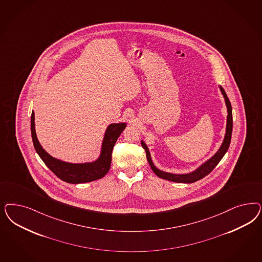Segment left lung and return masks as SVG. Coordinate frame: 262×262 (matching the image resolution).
Wrapping results in <instances>:
<instances>
[{"label":"left lung","mask_w":262,"mask_h":262,"mask_svg":"<svg viewBox=\"0 0 262 262\" xmlns=\"http://www.w3.org/2000/svg\"><path fill=\"white\" fill-rule=\"evenodd\" d=\"M220 91L224 96L225 103L227 106V112H228V116H227V125H226V134L224 137L223 143L221 144L219 149L216 151V153L211 156L209 159L205 161L201 166H199L196 169L187 172V173H171L168 171H164L161 170L155 167V165L153 164V161L151 159V155L149 149L147 147V145L145 144L144 141H141L142 146L144 147V150L146 152V159L148 161L150 168H151L153 172L158 177V178L172 181V182H178V183H193L200 179L206 177L208 173H210L213 169L219 164L220 161L222 160V158L224 157V155L228 151L229 144H230V140H231V134H232V108H231V104L228 100V97L227 96V93L225 92V90L219 85Z\"/></svg>","instance_id":"1"}]
</instances>
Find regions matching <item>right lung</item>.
<instances>
[{
  "label": "right lung",
  "mask_w": 262,
  "mask_h": 262,
  "mask_svg": "<svg viewBox=\"0 0 262 262\" xmlns=\"http://www.w3.org/2000/svg\"><path fill=\"white\" fill-rule=\"evenodd\" d=\"M126 125L125 122H118L111 123L107 127L102 141L100 154L95 160L84 163H70L53 157L43 148L35 133L34 111L31 117V132L35 151L59 179L71 184L86 183L100 179L109 171L114 145Z\"/></svg>",
  "instance_id": "add662e5"
}]
</instances>
